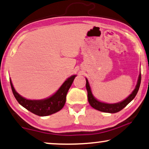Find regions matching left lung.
Segmentation results:
<instances>
[{
  "label": "left lung",
  "instance_id": "8db88e82",
  "mask_svg": "<svg viewBox=\"0 0 149 149\" xmlns=\"http://www.w3.org/2000/svg\"><path fill=\"white\" fill-rule=\"evenodd\" d=\"M86 79V90L88 92V100L90 104H91L92 107H93L95 109L100 111L102 112L105 113H115L120 111L121 109H123L125 107H126L134 98H135L136 95H137L138 90H139L140 82H141V74H140L139 77H138V80L136 88L134 89L130 95L127 98H125L124 100L121 101L120 102L116 104H107L104 103V102H101L98 101L94 97L92 93L91 87H90L88 81Z\"/></svg>",
  "mask_w": 149,
  "mask_h": 149
}]
</instances>
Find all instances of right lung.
I'll use <instances>...</instances> for the list:
<instances>
[{"label": "right lung", "mask_w": 149, "mask_h": 149, "mask_svg": "<svg viewBox=\"0 0 149 149\" xmlns=\"http://www.w3.org/2000/svg\"><path fill=\"white\" fill-rule=\"evenodd\" d=\"M72 75L65 80L60 88L51 97L45 100H28L22 97L15 90L11 80L10 84L13 95L21 105L30 111L32 113L38 116H47L58 112L63 107L66 101V96L72 86L75 77Z\"/></svg>", "instance_id": "add662e5"}]
</instances>
